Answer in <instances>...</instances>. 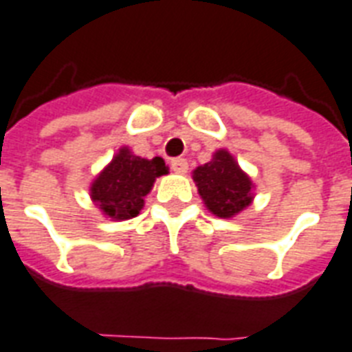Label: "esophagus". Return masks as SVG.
Wrapping results in <instances>:
<instances>
[{"label":"esophagus","instance_id":"obj_1","mask_svg":"<svg viewBox=\"0 0 352 352\" xmlns=\"http://www.w3.org/2000/svg\"><path fill=\"white\" fill-rule=\"evenodd\" d=\"M171 170L182 175V173L188 171V161H186V159H173V161H171Z\"/></svg>","mask_w":352,"mask_h":352}]
</instances>
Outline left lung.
<instances>
[{
  "instance_id": "8db88e82",
  "label": "left lung",
  "mask_w": 352,
  "mask_h": 352,
  "mask_svg": "<svg viewBox=\"0 0 352 352\" xmlns=\"http://www.w3.org/2000/svg\"><path fill=\"white\" fill-rule=\"evenodd\" d=\"M191 177L206 208L221 219H233L255 199L251 177L224 148L217 150L210 162L197 166Z\"/></svg>"
}]
</instances>
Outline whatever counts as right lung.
I'll return each instance as SVG.
<instances>
[{
    "label": "right lung",
    "mask_w": 352,
    "mask_h": 352,
    "mask_svg": "<svg viewBox=\"0 0 352 352\" xmlns=\"http://www.w3.org/2000/svg\"><path fill=\"white\" fill-rule=\"evenodd\" d=\"M166 173L161 157L144 159L122 146L92 181L90 199L107 219L128 221L141 213L155 179Z\"/></svg>",
    "instance_id": "obj_1"
}]
</instances>
